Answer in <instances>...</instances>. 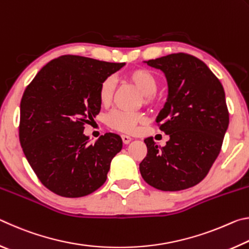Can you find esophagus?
Wrapping results in <instances>:
<instances>
[{"instance_id":"1","label":"esophagus","mask_w":249,"mask_h":249,"mask_svg":"<svg viewBox=\"0 0 249 249\" xmlns=\"http://www.w3.org/2000/svg\"><path fill=\"white\" fill-rule=\"evenodd\" d=\"M122 141H123L124 144H128V142L132 141V138H130V136H128V135H122Z\"/></svg>"}]
</instances>
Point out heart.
I'll use <instances>...</instances> for the list:
<instances>
[{
  "mask_svg": "<svg viewBox=\"0 0 249 249\" xmlns=\"http://www.w3.org/2000/svg\"><path fill=\"white\" fill-rule=\"evenodd\" d=\"M126 79L133 83L142 93V103L147 107H155L158 103L156 92L158 90L159 81L156 75L145 68H136L130 70L126 74ZM115 84L112 78H105L99 84L98 98L100 103L107 107L112 102L114 95ZM145 121L142 112H128L123 109H114L105 117L107 126L116 132L130 134L136 130L137 126Z\"/></svg>",
  "mask_w": 249,
  "mask_h": 249,
  "instance_id": "heart-1",
  "label": "heart"
}]
</instances>
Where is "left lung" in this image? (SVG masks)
Wrapping results in <instances>:
<instances>
[{"instance_id":"left-lung-1","label":"left lung","mask_w":249,"mask_h":249,"mask_svg":"<svg viewBox=\"0 0 249 249\" xmlns=\"http://www.w3.org/2000/svg\"><path fill=\"white\" fill-rule=\"evenodd\" d=\"M147 65L166 74L169 92L157 125L170 140L159 148L153 137L146 138L141 175L158 190H184L205 178L221 151L230 123L224 88L192 54L171 53Z\"/></svg>"}]
</instances>
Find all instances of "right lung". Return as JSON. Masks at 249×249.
<instances>
[{
	"instance_id": "right-lung-1",
	"label": "right lung",
	"mask_w": 249,
	"mask_h": 249,
	"mask_svg": "<svg viewBox=\"0 0 249 249\" xmlns=\"http://www.w3.org/2000/svg\"><path fill=\"white\" fill-rule=\"evenodd\" d=\"M124 65L65 54L44 66L26 87L20 101L19 142L48 190L81 197L107 181L122 138L107 133L89 144L83 129L101 111L99 84Z\"/></svg>"
}]
</instances>
